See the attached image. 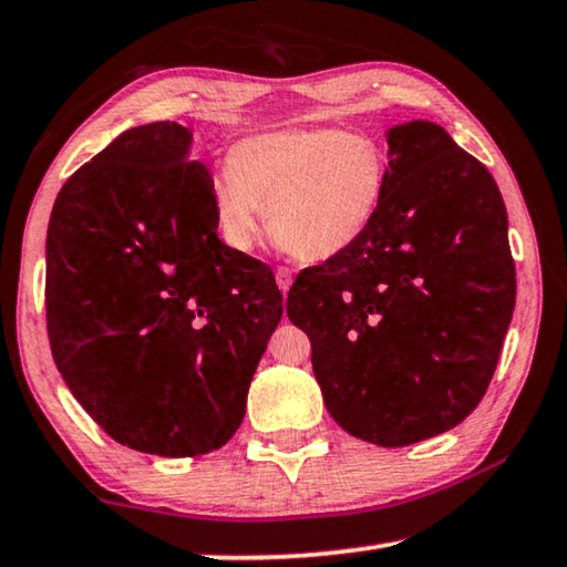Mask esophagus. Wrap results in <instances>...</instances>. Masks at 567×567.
I'll list each match as a JSON object with an SVG mask.
<instances>
[{"mask_svg":"<svg viewBox=\"0 0 567 567\" xmlns=\"http://www.w3.org/2000/svg\"><path fill=\"white\" fill-rule=\"evenodd\" d=\"M275 280H277V287H280L282 292L290 290V285H292V270H290V267H277Z\"/></svg>","mask_w":567,"mask_h":567,"instance_id":"obj_1","label":"esophagus"}]
</instances>
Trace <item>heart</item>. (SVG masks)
<instances>
[{
  "label": "heart",
  "mask_w": 567,
  "mask_h": 567,
  "mask_svg": "<svg viewBox=\"0 0 567 567\" xmlns=\"http://www.w3.org/2000/svg\"><path fill=\"white\" fill-rule=\"evenodd\" d=\"M388 189L378 140L340 127L267 132L237 142L227 172L209 185L215 225L227 247L249 252L272 235L307 262L350 249L375 223Z\"/></svg>",
  "instance_id": "1"
}]
</instances>
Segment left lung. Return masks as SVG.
I'll use <instances>...</instances> for the list:
<instances>
[{
	"mask_svg": "<svg viewBox=\"0 0 567 567\" xmlns=\"http://www.w3.org/2000/svg\"><path fill=\"white\" fill-rule=\"evenodd\" d=\"M388 189L358 243L297 275L287 318L342 430L402 447L483 400L515 310L507 213L483 162L435 122L388 132Z\"/></svg>",
	"mask_w": 567,
	"mask_h": 567,
	"instance_id": "obj_1",
	"label": "left lung"
}]
</instances>
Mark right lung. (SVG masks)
<instances>
[{"label": "right lung", "instance_id": "right-lung-1", "mask_svg": "<svg viewBox=\"0 0 567 567\" xmlns=\"http://www.w3.org/2000/svg\"><path fill=\"white\" fill-rule=\"evenodd\" d=\"M192 132H122L64 182L47 229V332L66 388L120 445L223 447L282 318L267 265L217 237Z\"/></svg>", "mask_w": 567, "mask_h": 567}]
</instances>
